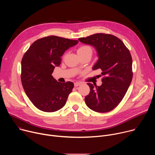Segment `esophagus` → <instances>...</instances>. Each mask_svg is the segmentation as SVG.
<instances>
[{
    "mask_svg": "<svg viewBox=\"0 0 155 155\" xmlns=\"http://www.w3.org/2000/svg\"><path fill=\"white\" fill-rule=\"evenodd\" d=\"M80 83H78V82H75V83H74V86L76 87V86H80Z\"/></svg>",
    "mask_w": 155,
    "mask_h": 155,
    "instance_id": "1",
    "label": "esophagus"
}]
</instances>
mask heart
I'll use <instances>...</instances> for the list:
<instances>
[{
    "mask_svg": "<svg viewBox=\"0 0 155 155\" xmlns=\"http://www.w3.org/2000/svg\"><path fill=\"white\" fill-rule=\"evenodd\" d=\"M93 49L91 47L87 45H82L77 50L78 55L83 54H90L92 55Z\"/></svg>",
    "mask_w": 155,
    "mask_h": 155,
    "instance_id": "obj_1",
    "label": "heart"
}]
</instances>
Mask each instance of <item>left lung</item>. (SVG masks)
<instances>
[{
    "mask_svg": "<svg viewBox=\"0 0 155 155\" xmlns=\"http://www.w3.org/2000/svg\"><path fill=\"white\" fill-rule=\"evenodd\" d=\"M78 40L95 48L99 59L93 70L101 69L104 76L99 86L87 83L90 93L85 97V103L96 112L111 111L122 101L131 83L130 53L120 38L111 34L98 33Z\"/></svg>",
    "mask_w": 155,
    "mask_h": 155,
    "instance_id": "1",
    "label": "left lung"
}]
</instances>
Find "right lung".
Masks as SVG:
<instances>
[{"label": "right lung", "mask_w": 155, "mask_h": 155, "mask_svg": "<svg viewBox=\"0 0 155 155\" xmlns=\"http://www.w3.org/2000/svg\"><path fill=\"white\" fill-rule=\"evenodd\" d=\"M78 40L50 35L37 40L21 61V80L23 89L35 107L46 112H53L65 104L74 87L71 81L58 82L52 76L59 67L61 56Z\"/></svg>", "instance_id": "right-lung-1"}]
</instances>
